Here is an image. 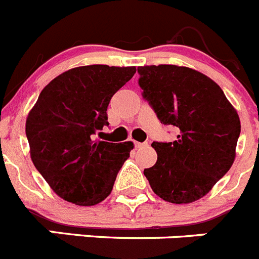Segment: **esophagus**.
<instances>
[{
	"instance_id": "1",
	"label": "esophagus",
	"mask_w": 259,
	"mask_h": 259,
	"mask_svg": "<svg viewBox=\"0 0 259 259\" xmlns=\"http://www.w3.org/2000/svg\"><path fill=\"white\" fill-rule=\"evenodd\" d=\"M146 145H148L146 143H137V141H135V148H144Z\"/></svg>"
}]
</instances>
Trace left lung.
I'll return each instance as SVG.
<instances>
[{"instance_id": "obj_1", "label": "left lung", "mask_w": 259, "mask_h": 259, "mask_svg": "<svg viewBox=\"0 0 259 259\" xmlns=\"http://www.w3.org/2000/svg\"><path fill=\"white\" fill-rule=\"evenodd\" d=\"M143 98L164 125H174L172 143L153 141L157 162L144 170L153 192L171 203L200 200L235 159L241 125L218 84L188 67L137 68Z\"/></svg>"}]
</instances>
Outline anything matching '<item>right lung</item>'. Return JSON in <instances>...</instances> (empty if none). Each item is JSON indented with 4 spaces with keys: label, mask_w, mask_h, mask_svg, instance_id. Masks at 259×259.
<instances>
[{
    "label": "right lung",
    "mask_w": 259,
    "mask_h": 259,
    "mask_svg": "<svg viewBox=\"0 0 259 259\" xmlns=\"http://www.w3.org/2000/svg\"><path fill=\"white\" fill-rule=\"evenodd\" d=\"M136 67L92 65L53 79L26 122L32 162L59 197L80 206L101 202L113 189L134 143L93 141L107 122L110 100Z\"/></svg>",
    "instance_id": "obj_1"
}]
</instances>
